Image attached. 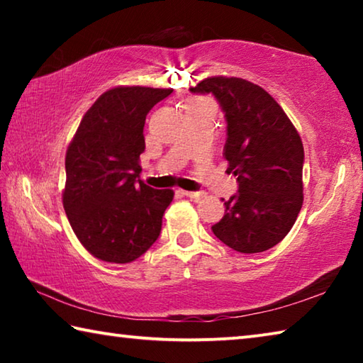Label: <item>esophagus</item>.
I'll list each match as a JSON object with an SVG mask.
<instances>
[{
	"label": "esophagus",
	"mask_w": 363,
	"mask_h": 363,
	"mask_svg": "<svg viewBox=\"0 0 363 363\" xmlns=\"http://www.w3.org/2000/svg\"><path fill=\"white\" fill-rule=\"evenodd\" d=\"M184 195H186V196H189V199L190 200H195V201H199V200H201V199H203V196L206 195L205 192H189V190H184V192H182Z\"/></svg>",
	"instance_id": "1"
}]
</instances>
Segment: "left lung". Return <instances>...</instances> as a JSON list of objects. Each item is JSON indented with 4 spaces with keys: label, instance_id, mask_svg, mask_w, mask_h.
Returning a JSON list of instances; mask_svg holds the SVG:
<instances>
[{
    "label": "left lung",
    "instance_id": "left-lung-1",
    "mask_svg": "<svg viewBox=\"0 0 363 363\" xmlns=\"http://www.w3.org/2000/svg\"><path fill=\"white\" fill-rule=\"evenodd\" d=\"M190 91L211 93L223 107L227 173L238 181L213 233L238 253L275 247L303 206L304 149L296 128L266 89L243 78L210 77Z\"/></svg>",
    "mask_w": 363,
    "mask_h": 363
}]
</instances>
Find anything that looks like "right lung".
Wrapping results in <instances>:
<instances>
[{"instance_id": "add662e5", "label": "right lung", "mask_w": 363, "mask_h": 363, "mask_svg": "<svg viewBox=\"0 0 363 363\" xmlns=\"http://www.w3.org/2000/svg\"><path fill=\"white\" fill-rule=\"evenodd\" d=\"M173 89L116 86L84 113L65 153L62 203L79 243L97 259L126 264L162 230L171 189L139 179L145 116Z\"/></svg>"}]
</instances>
